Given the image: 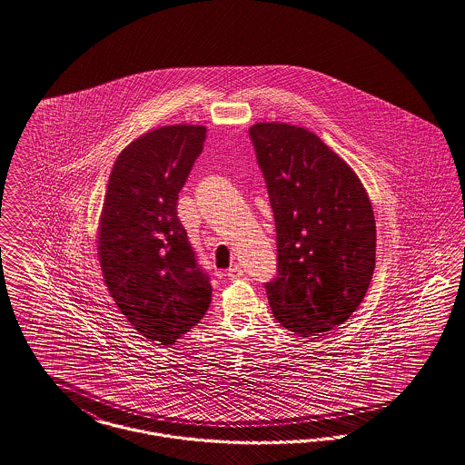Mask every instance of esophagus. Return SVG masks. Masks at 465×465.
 Instances as JSON below:
<instances>
[{
  "mask_svg": "<svg viewBox=\"0 0 465 465\" xmlns=\"http://www.w3.org/2000/svg\"><path fill=\"white\" fill-rule=\"evenodd\" d=\"M227 276H229V280H240V278H242V267H240V265H232V267H229Z\"/></svg>",
  "mask_w": 465,
  "mask_h": 465,
  "instance_id": "34e87169",
  "label": "esophagus"
}]
</instances>
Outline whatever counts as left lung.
Wrapping results in <instances>:
<instances>
[{"label": "left lung", "instance_id": "left-lung-1", "mask_svg": "<svg viewBox=\"0 0 465 465\" xmlns=\"http://www.w3.org/2000/svg\"><path fill=\"white\" fill-rule=\"evenodd\" d=\"M248 132L276 223L271 311L299 337L322 335L352 316L371 282V203L354 170L307 128L257 123Z\"/></svg>", "mask_w": 465, "mask_h": 465}]
</instances>
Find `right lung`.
<instances>
[{
    "instance_id": "obj_1",
    "label": "right lung",
    "mask_w": 465,
    "mask_h": 465,
    "mask_svg": "<svg viewBox=\"0 0 465 465\" xmlns=\"http://www.w3.org/2000/svg\"><path fill=\"white\" fill-rule=\"evenodd\" d=\"M206 126L168 124L130 142L111 170L97 250L104 282L145 339L172 345L200 323L212 301L177 202L202 154Z\"/></svg>"
}]
</instances>
